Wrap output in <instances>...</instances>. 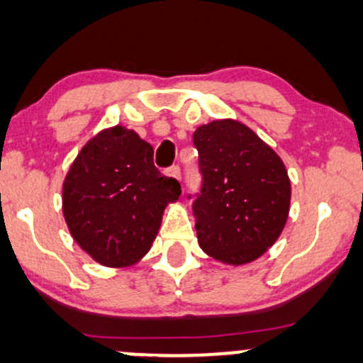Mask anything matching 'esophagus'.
<instances>
[{"label":"esophagus","mask_w":363,"mask_h":363,"mask_svg":"<svg viewBox=\"0 0 363 363\" xmlns=\"http://www.w3.org/2000/svg\"><path fill=\"white\" fill-rule=\"evenodd\" d=\"M167 176L177 179V181H181V167H179V166L169 167V169H167Z\"/></svg>","instance_id":"esophagus-1"}]
</instances>
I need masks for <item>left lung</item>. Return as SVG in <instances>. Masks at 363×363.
I'll return each instance as SVG.
<instances>
[{"instance_id":"8db88e82","label":"left lung","mask_w":363,"mask_h":363,"mask_svg":"<svg viewBox=\"0 0 363 363\" xmlns=\"http://www.w3.org/2000/svg\"><path fill=\"white\" fill-rule=\"evenodd\" d=\"M203 187L192 203L199 246L226 264L258 259L281 235L291 184L279 155L245 123L223 118L192 135Z\"/></svg>"}]
</instances>
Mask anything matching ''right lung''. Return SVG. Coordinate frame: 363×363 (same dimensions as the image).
I'll return each instance as SVG.
<instances>
[{"mask_svg": "<svg viewBox=\"0 0 363 363\" xmlns=\"http://www.w3.org/2000/svg\"><path fill=\"white\" fill-rule=\"evenodd\" d=\"M181 184L154 166V149L130 128L116 125L91 137L63 181V216L86 255L110 268L144 258L164 209Z\"/></svg>", "mask_w": 363, "mask_h": 363, "instance_id": "right-lung-1", "label": "right lung"}]
</instances>
